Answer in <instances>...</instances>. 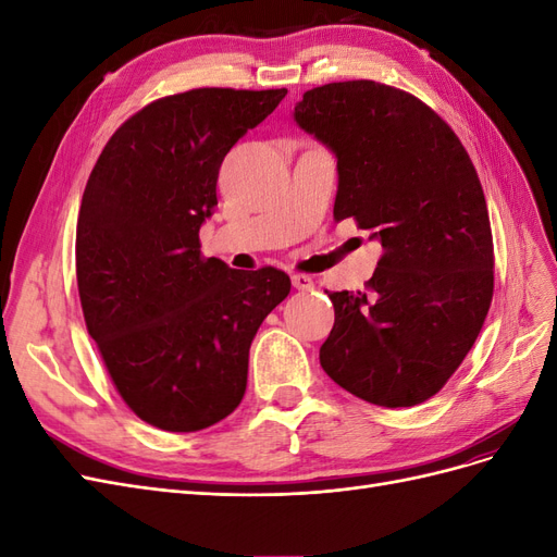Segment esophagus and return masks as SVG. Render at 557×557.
I'll list each match as a JSON object with an SVG mask.
<instances>
[{"instance_id": "34e87169", "label": "esophagus", "mask_w": 557, "mask_h": 557, "mask_svg": "<svg viewBox=\"0 0 557 557\" xmlns=\"http://www.w3.org/2000/svg\"><path fill=\"white\" fill-rule=\"evenodd\" d=\"M293 285H295L297 290L305 293V290H313L315 283H313V278L307 276V274H293Z\"/></svg>"}]
</instances>
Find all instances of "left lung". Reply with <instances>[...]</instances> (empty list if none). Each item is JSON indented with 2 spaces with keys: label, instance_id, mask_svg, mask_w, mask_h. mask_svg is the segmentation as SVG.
Returning a JSON list of instances; mask_svg holds the SVG:
<instances>
[{
  "label": "left lung",
  "instance_id": "obj_1",
  "mask_svg": "<svg viewBox=\"0 0 557 557\" xmlns=\"http://www.w3.org/2000/svg\"><path fill=\"white\" fill-rule=\"evenodd\" d=\"M295 121L336 156L334 221L352 218L383 248L367 290L330 293L320 367L364 401L416 407L462 364L493 301L479 174L440 113L385 83L307 90Z\"/></svg>",
  "mask_w": 557,
  "mask_h": 557
}]
</instances>
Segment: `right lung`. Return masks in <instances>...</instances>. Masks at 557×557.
<instances>
[{
    "instance_id": "right-lung-1",
    "label": "right lung",
    "mask_w": 557,
    "mask_h": 557,
    "mask_svg": "<svg viewBox=\"0 0 557 557\" xmlns=\"http://www.w3.org/2000/svg\"><path fill=\"white\" fill-rule=\"evenodd\" d=\"M285 92L160 97L92 166L76 223L81 309L117 395L148 425L197 432L237 409L252 336L290 293L276 267L239 272L199 250L225 156Z\"/></svg>"
}]
</instances>
